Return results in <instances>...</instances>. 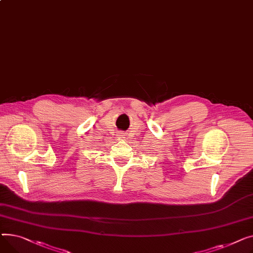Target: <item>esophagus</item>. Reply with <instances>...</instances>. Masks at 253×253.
<instances>
[{
  "mask_svg": "<svg viewBox=\"0 0 253 253\" xmlns=\"http://www.w3.org/2000/svg\"><path fill=\"white\" fill-rule=\"evenodd\" d=\"M118 133H120V137H121V138H123V139H125V138H126V135H125L124 132H118Z\"/></svg>",
  "mask_w": 253,
  "mask_h": 253,
  "instance_id": "obj_1",
  "label": "esophagus"
}]
</instances>
